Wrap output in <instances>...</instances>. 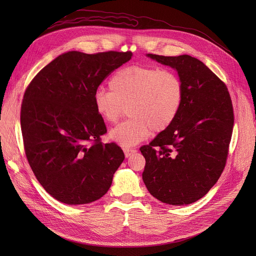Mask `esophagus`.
Masks as SVG:
<instances>
[{"instance_id": "34e87169", "label": "esophagus", "mask_w": 256, "mask_h": 256, "mask_svg": "<svg viewBox=\"0 0 256 256\" xmlns=\"http://www.w3.org/2000/svg\"><path fill=\"white\" fill-rule=\"evenodd\" d=\"M124 152L126 158H128V156H130L132 154L136 152V150H132V148H124Z\"/></svg>"}]
</instances>
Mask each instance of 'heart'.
Returning <instances> with one entry per match:
<instances>
[{"instance_id": "b5f03b06", "label": "heart", "mask_w": 256, "mask_h": 256, "mask_svg": "<svg viewBox=\"0 0 256 256\" xmlns=\"http://www.w3.org/2000/svg\"><path fill=\"white\" fill-rule=\"evenodd\" d=\"M110 89H98L93 102L98 115L114 124L128 112L130 118L110 132L124 146H134L148 134L167 130L178 117L184 98V80L169 70L135 64L117 70Z\"/></svg>"}]
</instances>
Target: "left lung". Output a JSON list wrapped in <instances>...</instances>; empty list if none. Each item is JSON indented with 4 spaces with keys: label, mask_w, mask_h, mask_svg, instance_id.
<instances>
[{
    "label": "left lung",
    "mask_w": 256,
    "mask_h": 256,
    "mask_svg": "<svg viewBox=\"0 0 256 256\" xmlns=\"http://www.w3.org/2000/svg\"><path fill=\"white\" fill-rule=\"evenodd\" d=\"M147 57L176 70L184 98L173 124L140 148L146 160L142 178L162 202L190 204L210 190L224 170L234 122L232 98L224 82L196 58Z\"/></svg>",
    "instance_id": "obj_1"
}]
</instances>
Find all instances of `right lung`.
Returning <instances> with one entry per match:
<instances>
[{
    "label": "right lung",
    "mask_w": 256,
    "mask_h": 256,
    "mask_svg": "<svg viewBox=\"0 0 256 256\" xmlns=\"http://www.w3.org/2000/svg\"><path fill=\"white\" fill-rule=\"evenodd\" d=\"M132 52L62 54L26 87L20 126L24 152L37 180L66 204H90L110 189L124 160L115 143L104 144V119L93 96Z\"/></svg>",
    "instance_id": "right-lung-1"
}]
</instances>
